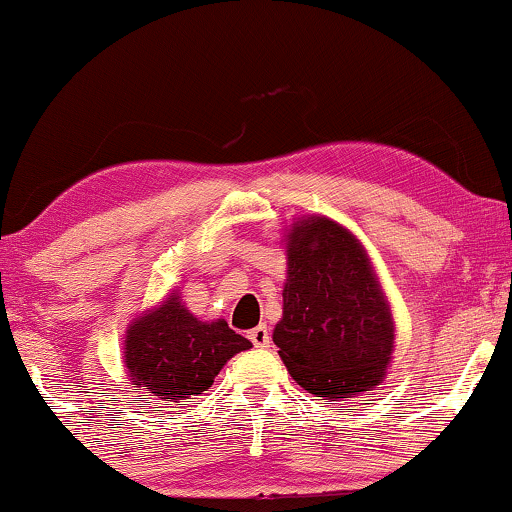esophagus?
Returning a JSON list of instances; mask_svg holds the SVG:
<instances>
[{"label": "esophagus", "instance_id": "34e87169", "mask_svg": "<svg viewBox=\"0 0 512 512\" xmlns=\"http://www.w3.org/2000/svg\"><path fill=\"white\" fill-rule=\"evenodd\" d=\"M249 341L256 345V348H268L270 345V329L265 324H258L249 331Z\"/></svg>", "mask_w": 512, "mask_h": 512}]
</instances>
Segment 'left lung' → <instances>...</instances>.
I'll use <instances>...</instances> for the list:
<instances>
[{"label": "left lung", "mask_w": 512, "mask_h": 512, "mask_svg": "<svg viewBox=\"0 0 512 512\" xmlns=\"http://www.w3.org/2000/svg\"><path fill=\"white\" fill-rule=\"evenodd\" d=\"M282 298L272 341L298 386L338 400L381 383L393 355L395 322L353 232L327 216L294 221Z\"/></svg>", "instance_id": "obj_1"}]
</instances>
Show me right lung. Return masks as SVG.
Instances as JSON below:
<instances>
[{"label":"right lung","instance_id":"right-lung-1","mask_svg":"<svg viewBox=\"0 0 512 512\" xmlns=\"http://www.w3.org/2000/svg\"><path fill=\"white\" fill-rule=\"evenodd\" d=\"M247 338L225 320L202 322L171 294L159 308L136 317L126 329L124 364L136 390L176 402L202 395L232 355L249 350Z\"/></svg>","mask_w":512,"mask_h":512}]
</instances>
